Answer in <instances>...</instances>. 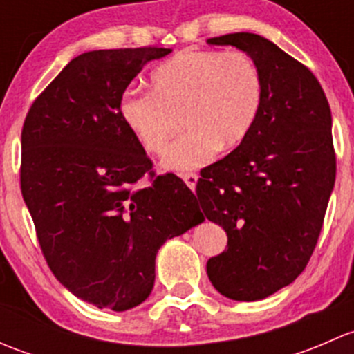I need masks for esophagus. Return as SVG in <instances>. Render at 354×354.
I'll return each mask as SVG.
<instances>
[{
	"label": "esophagus",
	"mask_w": 354,
	"mask_h": 354,
	"mask_svg": "<svg viewBox=\"0 0 354 354\" xmlns=\"http://www.w3.org/2000/svg\"><path fill=\"white\" fill-rule=\"evenodd\" d=\"M181 178H183V181L187 183V187L190 188V190H195V187H197V181H198V176L195 173H185L181 174Z\"/></svg>",
	"instance_id": "34e87169"
}]
</instances>
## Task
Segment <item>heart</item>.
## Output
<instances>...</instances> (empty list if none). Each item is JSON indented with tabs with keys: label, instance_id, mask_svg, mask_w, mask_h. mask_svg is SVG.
<instances>
[{
	"label": "heart",
	"instance_id": "obj_1",
	"mask_svg": "<svg viewBox=\"0 0 354 354\" xmlns=\"http://www.w3.org/2000/svg\"><path fill=\"white\" fill-rule=\"evenodd\" d=\"M260 68L243 51L185 49L151 73V94L127 92L120 118L151 154L166 147L181 116L183 135L164 152L167 171H192L248 137L262 106Z\"/></svg>",
	"mask_w": 354,
	"mask_h": 354
}]
</instances>
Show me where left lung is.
I'll list each match as a JSON object with an SVG mask.
<instances>
[{
    "mask_svg": "<svg viewBox=\"0 0 354 354\" xmlns=\"http://www.w3.org/2000/svg\"><path fill=\"white\" fill-rule=\"evenodd\" d=\"M207 44L234 46L262 73L252 131L197 183L205 217L227 234V250L207 262L210 283L257 301L291 284L319 240L335 181L330 108L315 75L269 39L236 32Z\"/></svg>",
    "mask_w": 354,
    "mask_h": 354,
    "instance_id": "1",
    "label": "left lung"
}]
</instances>
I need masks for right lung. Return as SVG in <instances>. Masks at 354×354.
Instances as JSON below:
<instances>
[{"instance_id": "obj_1", "label": "right lung", "mask_w": 354, "mask_h": 354, "mask_svg": "<svg viewBox=\"0 0 354 354\" xmlns=\"http://www.w3.org/2000/svg\"><path fill=\"white\" fill-rule=\"evenodd\" d=\"M169 53H84L25 118L20 185L39 245L56 279L97 308L124 312L145 301L160 246L203 223L178 176L138 183L152 162L118 109L142 68Z\"/></svg>"}]
</instances>
